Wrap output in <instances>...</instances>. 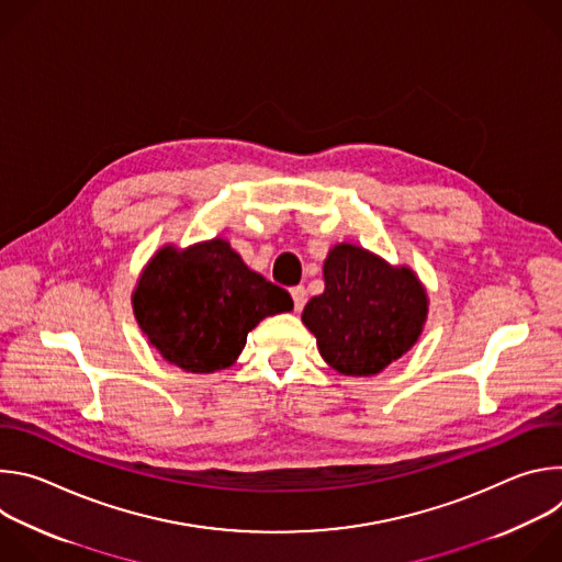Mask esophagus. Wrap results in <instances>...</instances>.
I'll return each instance as SVG.
<instances>
[{"label":"esophagus","instance_id":"esophagus-1","mask_svg":"<svg viewBox=\"0 0 562 562\" xmlns=\"http://www.w3.org/2000/svg\"><path fill=\"white\" fill-rule=\"evenodd\" d=\"M291 297H293L295 311H300V308L304 306V302H306V291H304V286H291Z\"/></svg>","mask_w":562,"mask_h":562}]
</instances>
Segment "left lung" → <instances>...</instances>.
<instances>
[{"label": "left lung", "instance_id": "left-lung-1", "mask_svg": "<svg viewBox=\"0 0 562 562\" xmlns=\"http://www.w3.org/2000/svg\"><path fill=\"white\" fill-rule=\"evenodd\" d=\"M427 293L412 269L338 245L325 260V293L306 302L302 323L323 358L345 375H373L407 353L425 325Z\"/></svg>", "mask_w": 562, "mask_h": 562}]
</instances>
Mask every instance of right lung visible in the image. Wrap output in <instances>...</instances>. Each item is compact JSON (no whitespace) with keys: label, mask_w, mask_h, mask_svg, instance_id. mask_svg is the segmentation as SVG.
<instances>
[{"label":"right lung","mask_w":562,"mask_h":562,"mask_svg":"<svg viewBox=\"0 0 562 562\" xmlns=\"http://www.w3.org/2000/svg\"><path fill=\"white\" fill-rule=\"evenodd\" d=\"M133 308L169 362L213 373L233 364L262 317L291 311L293 300L251 271L224 239H211L182 254L157 251L137 282Z\"/></svg>","instance_id":"add662e5"}]
</instances>
